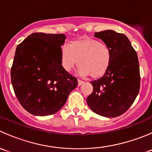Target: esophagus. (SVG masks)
I'll return each mask as SVG.
<instances>
[{"label":"esophagus","instance_id":"1","mask_svg":"<svg viewBox=\"0 0 152 152\" xmlns=\"http://www.w3.org/2000/svg\"><path fill=\"white\" fill-rule=\"evenodd\" d=\"M83 84H84L83 81H81L79 80V79H78V86H81L83 85Z\"/></svg>","mask_w":152,"mask_h":152}]
</instances>
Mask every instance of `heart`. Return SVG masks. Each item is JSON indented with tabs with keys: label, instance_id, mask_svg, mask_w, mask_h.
I'll list each match as a JSON object with an SVG mask.
<instances>
[{
	"label": "heart",
	"instance_id": "heart-1",
	"mask_svg": "<svg viewBox=\"0 0 152 152\" xmlns=\"http://www.w3.org/2000/svg\"><path fill=\"white\" fill-rule=\"evenodd\" d=\"M111 62L110 49L97 39L85 38L63 45L61 49V62L65 70L70 72L79 62V73L82 76L102 77Z\"/></svg>",
	"mask_w": 152,
	"mask_h": 152
}]
</instances>
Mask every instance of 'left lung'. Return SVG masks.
Returning a JSON list of instances; mask_svg holds the SVG:
<instances>
[{
  "mask_svg": "<svg viewBox=\"0 0 152 152\" xmlns=\"http://www.w3.org/2000/svg\"><path fill=\"white\" fill-rule=\"evenodd\" d=\"M110 49L112 62L107 73L91 82L93 93L87 97L89 107L96 114L114 118L124 114L135 100L140 90L137 55L126 36L113 30L95 33Z\"/></svg>",
  "mask_w": 152,
  "mask_h": 152,
  "instance_id": "left-lung-1",
  "label": "left lung"
}]
</instances>
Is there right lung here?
<instances>
[{"mask_svg":"<svg viewBox=\"0 0 152 152\" xmlns=\"http://www.w3.org/2000/svg\"><path fill=\"white\" fill-rule=\"evenodd\" d=\"M62 34L33 33L18 45L11 69L12 87L18 101L29 113L53 115L62 108L78 85L61 62Z\"/></svg>","mask_w":152,"mask_h":152,"instance_id":"add662e5","label":"right lung"}]
</instances>
